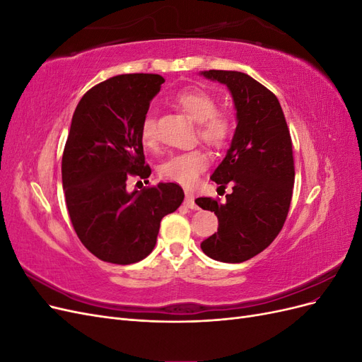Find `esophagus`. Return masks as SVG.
Returning <instances> with one entry per match:
<instances>
[{"label": "esophagus", "instance_id": "obj_1", "mask_svg": "<svg viewBox=\"0 0 362 362\" xmlns=\"http://www.w3.org/2000/svg\"><path fill=\"white\" fill-rule=\"evenodd\" d=\"M184 205L187 206V208H190V210H198V205H196V202H194V198H193V194H190V193L185 194Z\"/></svg>", "mask_w": 362, "mask_h": 362}]
</instances>
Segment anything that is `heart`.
<instances>
[{
  "mask_svg": "<svg viewBox=\"0 0 362 362\" xmlns=\"http://www.w3.org/2000/svg\"><path fill=\"white\" fill-rule=\"evenodd\" d=\"M175 103L181 110L198 122L199 137L208 145L223 146L231 137L233 125L225 115L217 113L214 98L198 87H189L177 93ZM140 140L146 148H152L157 141L156 117L148 112L140 125ZM208 157L201 149H190L169 157L160 166V175L164 180L177 182L182 187H192L199 175L205 170Z\"/></svg>",
  "mask_w": 362,
  "mask_h": 362,
  "instance_id": "heart-1",
  "label": "heart"
}]
</instances>
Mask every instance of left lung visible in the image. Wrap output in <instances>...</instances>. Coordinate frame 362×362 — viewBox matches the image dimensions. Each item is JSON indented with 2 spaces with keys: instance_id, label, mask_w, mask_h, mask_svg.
I'll return each mask as SVG.
<instances>
[{
  "instance_id": "8db88e82",
  "label": "left lung",
  "mask_w": 362,
  "mask_h": 362,
  "mask_svg": "<svg viewBox=\"0 0 362 362\" xmlns=\"http://www.w3.org/2000/svg\"><path fill=\"white\" fill-rule=\"evenodd\" d=\"M206 80L228 87L237 127L226 156L211 175L233 193L223 204L211 198L194 202L214 211L217 233L201 243L204 254L222 262H243L264 250L286 222L293 194L291 137L278 98L247 74L202 71Z\"/></svg>"
}]
</instances>
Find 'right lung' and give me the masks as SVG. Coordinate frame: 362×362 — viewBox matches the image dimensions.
Returning a JSON list of instances; mask_svg holds the SVG:
<instances>
[{
	"instance_id": "1",
	"label": "right lung",
	"mask_w": 362,
	"mask_h": 362,
	"mask_svg": "<svg viewBox=\"0 0 362 362\" xmlns=\"http://www.w3.org/2000/svg\"><path fill=\"white\" fill-rule=\"evenodd\" d=\"M164 78L116 75L76 105L62 158L69 217L81 243L113 264H133L156 246L161 218L184 201L178 184L127 190L129 177L148 178L140 125Z\"/></svg>"
}]
</instances>
